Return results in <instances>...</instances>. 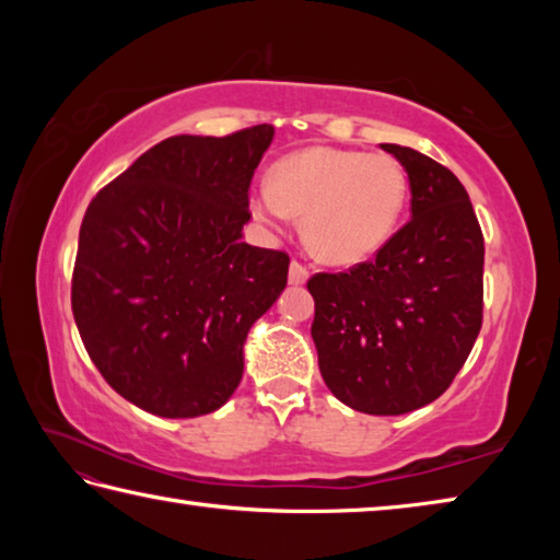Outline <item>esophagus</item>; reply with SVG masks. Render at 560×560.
Returning a JSON list of instances; mask_svg holds the SVG:
<instances>
[{
    "mask_svg": "<svg viewBox=\"0 0 560 560\" xmlns=\"http://www.w3.org/2000/svg\"><path fill=\"white\" fill-rule=\"evenodd\" d=\"M306 279H308V269L303 267V264H299V261H291L289 283H293V287H301V283H306Z\"/></svg>",
    "mask_w": 560,
    "mask_h": 560,
    "instance_id": "1",
    "label": "esophagus"
}]
</instances>
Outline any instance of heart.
<instances>
[{"label":"heart","instance_id":"obj_1","mask_svg":"<svg viewBox=\"0 0 560 560\" xmlns=\"http://www.w3.org/2000/svg\"><path fill=\"white\" fill-rule=\"evenodd\" d=\"M407 200V175L395 158L348 148H306L271 167L254 189V214L281 224L303 214V236L318 259L350 267L390 240Z\"/></svg>","mask_w":560,"mask_h":560}]
</instances>
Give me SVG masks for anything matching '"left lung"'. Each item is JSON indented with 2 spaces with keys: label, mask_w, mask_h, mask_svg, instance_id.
Here are the masks:
<instances>
[{
  "label": "left lung",
  "mask_w": 560,
  "mask_h": 560,
  "mask_svg": "<svg viewBox=\"0 0 560 560\" xmlns=\"http://www.w3.org/2000/svg\"><path fill=\"white\" fill-rule=\"evenodd\" d=\"M410 179V214L373 261L316 273L311 336L320 375L365 415H405L447 390L485 308V236L464 185L412 148L381 145Z\"/></svg>",
  "instance_id": "1"
}]
</instances>
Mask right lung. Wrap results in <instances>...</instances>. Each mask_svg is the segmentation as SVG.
<instances>
[{"mask_svg": "<svg viewBox=\"0 0 560 560\" xmlns=\"http://www.w3.org/2000/svg\"><path fill=\"white\" fill-rule=\"evenodd\" d=\"M273 126L173 136L93 197L71 308L106 383L158 417L230 400L244 340L287 289L289 257L242 240L249 185Z\"/></svg>", "mask_w": 560, "mask_h": 560, "instance_id": "right-lung-1", "label": "right lung"}]
</instances>
